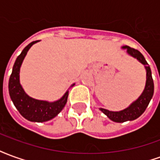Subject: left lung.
Here are the masks:
<instances>
[{"instance_id": "left-lung-1", "label": "left lung", "mask_w": 160, "mask_h": 160, "mask_svg": "<svg viewBox=\"0 0 160 160\" xmlns=\"http://www.w3.org/2000/svg\"><path fill=\"white\" fill-rule=\"evenodd\" d=\"M122 49H127V52L130 56L136 58L140 62L145 65V68L147 70V81H146V87L142 94L137 100L134 101L127 109L121 111H110L100 108L101 111H103L111 120L116 122H123L126 121L134 120L141 116L149 104V102L152 98L153 91H154V85H153V80L152 77L151 68L148 65V63L147 62L143 55L137 49L130 48L128 46H123Z\"/></svg>"}]
</instances>
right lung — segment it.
<instances>
[{
    "mask_svg": "<svg viewBox=\"0 0 160 160\" xmlns=\"http://www.w3.org/2000/svg\"><path fill=\"white\" fill-rule=\"evenodd\" d=\"M37 42L38 41H33L29 43L23 49L21 54L17 57L12 68V73L9 78L8 91L12 103L22 117L31 122H42L52 119L62 111L68 101V91L61 99L53 103H49L47 101L34 99L32 98L29 97L23 90L22 87L19 83L20 66L27 54V51Z\"/></svg>",
    "mask_w": 160,
    "mask_h": 160,
    "instance_id": "add662e5",
    "label": "right lung"
}]
</instances>
